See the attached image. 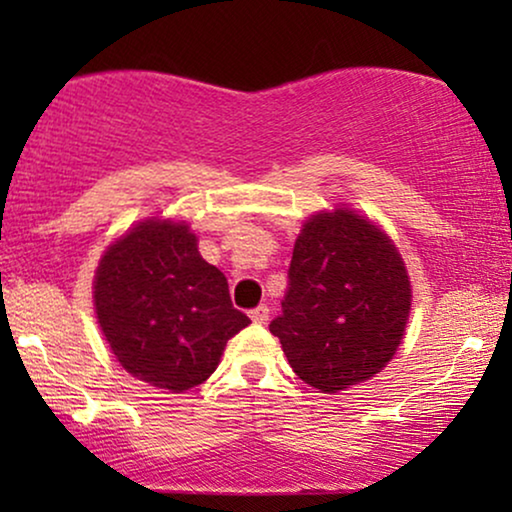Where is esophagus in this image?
<instances>
[{
	"mask_svg": "<svg viewBox=\"0 0 512 512\" xmlns=\"http://www.w3.org/2000/svg\"><path fill=\"white\" fill-rule=\"evenodd\" d=\"M249 314H251V321H254V324H265L270 317V310H268V305H258Z\"/></svg>",
	"mask_w": 512,
	"mask_h": 512,
	"instance_id": "esophagus-1",
	"label": "esophagus"
}]
</instances>
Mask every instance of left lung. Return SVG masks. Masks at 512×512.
<instances>
[{
  "label": "left lung",
  "mask_w": 512,
  "mask_h": 512,
  "mask_svg": "<svg viewBox=\"0 0 512 512\" xmlns=\"http://www.w3.org/2000/svg\"><path fill=\"white\" fill-rule=\"evenodd\" d=\"M408 312V272L394 244L359 214L335 209L298 235L270 333L300 380L338 394L387 366Z\"/></svg>",
  "instance_id": "1"
}]
</instances>
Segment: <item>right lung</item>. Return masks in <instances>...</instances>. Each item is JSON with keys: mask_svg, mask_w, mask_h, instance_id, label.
Listing matches in <instances>:
<instances>
[{"mask_svg": "<svg viewBox=\"0 0 512 512\" xmlns=\"http://www.w3.org/2000/svg\"><path fill=\"white\" fill-rule=\"evenodd\" d=\"M95 310L121 366L177 394L205 382L226 342L251 324L233 307L226 275L200 256L186 223L153 219L102 256Z\"/></svg>", "mask_w": 512, "mask_h": 512, "instance_id": "add662e5", "label": "right lung"}]
</instances>
